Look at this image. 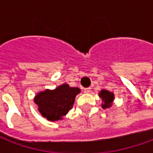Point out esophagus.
<instances>
[{
    "instance_id": "obj_1",
    "label": "esophagus",
    "mask_w": 153,
    "mask_h": 153,
    "mask_svg": "<svg viewBox=\"0 0 153 153\" xmlns=\"http://www.w3.org/2000/svg\"><path fill=\"white\" fill-rule=\"evenodd\" d=\"M83 91H84V93H88L91 92V88H85L83 89Z\"/></svg>"
}]
</instances>
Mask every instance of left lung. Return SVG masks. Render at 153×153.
I'll use <instances>...</instances> for the list:
<instances>
[{"instance_id":"obj_1","label":"left lung","mask_w":153,"mask_h":153,"mask_svg":"<svg viewBox=\"0 0 153 153\" xmlns=\"http://www.w3.org/2000/svg\"><path fill=\"white\" fill-rule=\"evenodd\" d=\"M99 97L102 100V107L103 109L110 108L112 106V102L114 100V93H111L107 90H102L99 93Z\"/></svg>"}]
</instances>
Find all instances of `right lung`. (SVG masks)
Wrapping results in <instances>:
<instances>
[{"mask_svg":"<svg viewBox=\"0 0 153 153\" xmlns=\"http://www.w3.org/2000/svg\"><path fill=\"white\" fill-rule=\"evenodd\" d=\"M79 93V88L64 83L56 89L38 93L34 97V102L43 117L50 121L59 120L73 108L75 97Z\"/></svg>","mask_w":153,"mask_h":153,"instance_id":"right-lung-1","label":"right lung"}]
</instances>
